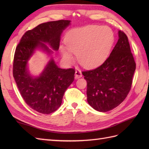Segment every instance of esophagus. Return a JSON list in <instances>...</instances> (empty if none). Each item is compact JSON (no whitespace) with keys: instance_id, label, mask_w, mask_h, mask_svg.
Returning a JSON list of instances; mask_svg holds the SVG:
<instances>
[{"instance_id":"1","label":"esophagus","mask_w":149,"mask_h":149,"mask_svg":"<svg viewBox=\"0 0 149 149\" xmlns=\"http://www.w3.org/2000/svg\"><path fill=\"white\" fill-rule=\"evenodd\" d=\"M82 72L80 70H77L75 72V79H79L82 77Z\"/></svg>"}]
</instances>
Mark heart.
Listing matches in <instances>:
<instances>
[{"label":"heart","mask_w":149,"mask_h":149,"mask_svg":"<svg viewBox=\"0 0 149 149\" xmlns=\"http://www.w3.org/2000/svg\"><path fill=\"white\" fill-rule=\"evenodd\" d=\"M114 41V33L109 27L89 25L70 31L65 36L66 48L61 46L60 51L67 61H73V53L77 54L82 66L94 68L107 59Z\"/></svg>","instance_id":"heart-1"}]
</instances>
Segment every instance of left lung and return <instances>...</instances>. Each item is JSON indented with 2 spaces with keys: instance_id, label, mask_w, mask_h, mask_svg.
<instances>
[{
  "instance_id": "left-lung-1",
  "label": "left lung",
  "mask_w": 149,
  "mask_h": 149,
  "mask_svg": "<svg viewBox=\"0 0 149 149\" xmlns=\"http://www.w3.org/2000/svg\"><path fill=\"white\" fill-rule=\"evenodd\" d=\"M136 63L128 38L118 31V40L109 58L99 67L83 72L87 81V101L100 112L115 108L131 88Z\"/></svg>"
}]
</instances>
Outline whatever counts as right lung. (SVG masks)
<instances>
[{
    "mask_svg": "<svg viewBox=\"0 0 149 149\" xmlns=\"http://www.w3.org/2000/svg\"><path fill=\"white\" fill-rule=\"evenodd\" d=\"M70 22L61 20L38 25L24 34L15 50L13 72L16 83L25 102L40 113L50 114L59 108L65 91L74 80L75 70L59 68L52 57L43 72L33 76L28 61L36 49L49 56L53 49L58 50L61 34Z\"/></svg>",
    "mask_w": 149,
    "mask_h": 149,
    "instance_id": "1",
    "label": "right lung"
}]
</instances>
